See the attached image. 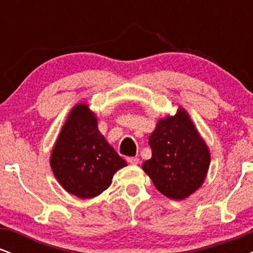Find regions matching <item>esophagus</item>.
I'll return each mask as SVG.
<instances>
[{
  "mask_svg": "<svg viewBox=\"0 0 253 253\" xmlns=\"http://www.w3.org/2000/svg\"><path fill=\"white\" fill-rule=\"evenodd\" d=\"M127 162H128L129 164L136 165V164H139V162H140V159L136 158V157H128V158H127Z\"/></svg>",
  "mask_w": 253,
  "mask_h": 253,
  "instance_id": "34e87169",
  "label": "esophagus"
}]
</instances>
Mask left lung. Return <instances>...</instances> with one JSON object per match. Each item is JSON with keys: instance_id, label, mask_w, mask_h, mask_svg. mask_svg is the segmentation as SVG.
I'll use <instances>...</instances> for the list:
<instances>
[{"instance_id": "1", "label": "left lung", "mask_w": 253, "mask_h": 253, "mask_svg": "<svg viewBox=\"0 0 253 253\" xmlns=\"http://www.w3.org/2000/svg\"><path fill=\"white\" fill-rule=\"evenodd\" d=\"M149 144L152 157L144 162L143 170L164 196L184 200L203 184L211 152L183 107L159 119Z\"/></svg>"}]
</instances>
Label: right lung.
<instances>
[{
    "mask_svg": "<svg viewBox=\"0 0 253 253\" xmlns=\"http://www.w3.org/2000/svg\"><path fill=\"white\" fill-rule=\"evenodd\" d=\"M50 165L64 190L85 200L106 190L127 163L100 133L96 114L81 102L70 110L58 134Z\"/></svg>",
    "mask_w": 253,
    "mask_h": 253,
    "instance_id": "obj_1",
    "label": "right lung"
}]
</instances>
